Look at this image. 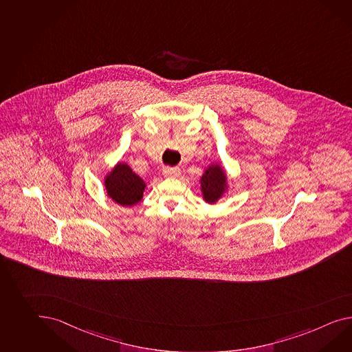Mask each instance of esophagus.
I'll use <instances>...</instances> for the list:
<instances>
[{
    "instance_id": "1",
    "label": "esophagus",
    "mask_w": 352,
    "mask_h": 352,
    "mask_svg": "<svg viewBox=\"0 0 352 352\" xmlns=\"http://www.w3.org/2000/svg\"><path fill=\"white\" fill-rule=\"evenodd\" d=\"M180 175V168L179 167H172V168H164L163 170V176L164 177H177Z\"/></svg>"
}]
</instances>
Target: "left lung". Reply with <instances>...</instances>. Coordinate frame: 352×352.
<instances>
[{"mask_svg": "<svg viewBox=\"0 0 352 352\" xmlns=\"http://www.w3.org/2000/svg\"><path fill=\"white\" fill-rule=\"evenodd\" d=\"M199 182L201 197L208 204H216L217 201L223 198L230 190L227 173L223 166L219 162L208 164Z\"/></svg>", "mask_w": 352, "mask_h": 352, "instance_id": "obj_1", "label": "left lung"}]
</instances>
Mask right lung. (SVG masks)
Returning <instances> with one entry per match:
<instances>
[{"label":"right lung","instance_id":"obj_1","mask_svg":"<svg viewBox=\"0 0 352 352\" xmlns=\"http://www.w3.org/2000/svg\"><path fill=\"white\" fill-rule=\"evenodd\" d=\"M104 190L113 203L121 207H134L144 194L145 181L126 162H118L104 176Z\"/></svg>","mask_w":352,"mask_h":352}]
</instances>
